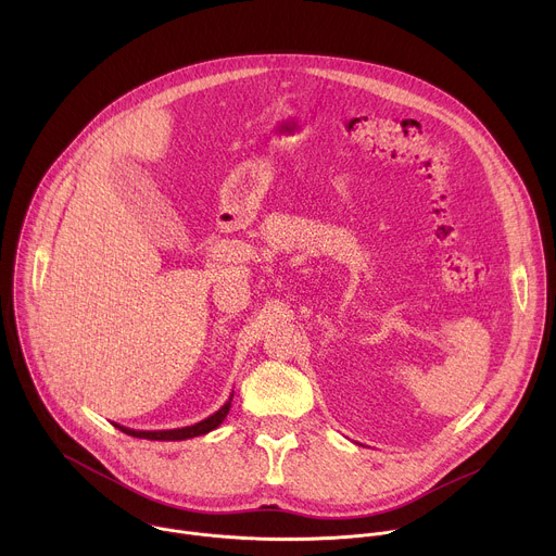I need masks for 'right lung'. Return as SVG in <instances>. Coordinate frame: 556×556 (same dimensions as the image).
Returning <instances> with one entry per match:
<instances>
[{
  "label": "right lung",
  "mask_w": 556,
  "mask_h": 556,
  "mask_svg": "<svg viewBox=\"0 0 556 556\" xmlns=\"http://www.w3.org/2000/svg\"><path fill=\"white\" fill-rule=\"evenodd\" d=\"M230 401H232V393H230V399L213 414V416H208V418H204V420H200V422H195V425H191V427H182V429H163V431H136V429H129V427H123V425H116V422H112L116 429H121L123 433H127V435H134V438H142V440H165V442H169V440H189V438H195V435H204V433H208V431H213V429H217L222 422H224V418H226V414L230 412Z\"/></svg>",
  "instance_id": "add662e5"
}]
</instances>
